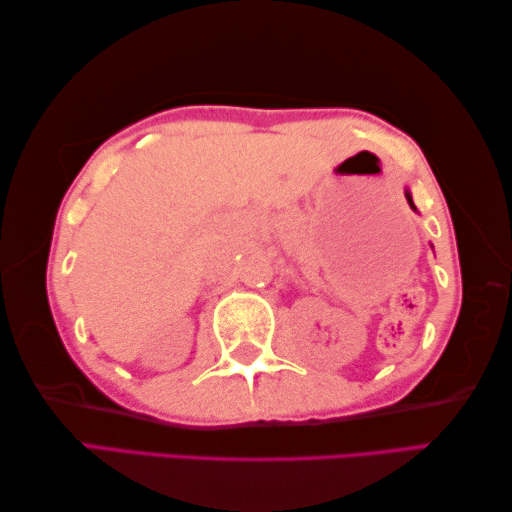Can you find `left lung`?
<instances>
[{"label":"left lung","mask_w":512,"mask_h":512,"mask_svg":"<svg viewBox=\"0 0 512 512\" xmlns=\"http://www.w3.org/2000/svg\"><path fill=\"white\" fill-rule=\"evenodd\" d=\"M407 202L411 204V209H416V206H413V200H411V193L409 191H407Z\"/></svg>","instance_id":"left-lung-1"}]
</instances>
